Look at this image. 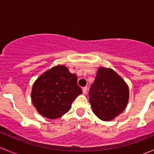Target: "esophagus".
I'll return each instance as SVG.
<instances>
[{"instance_id":"1","label":"esophagus","mask_w":154,"mask_h":154,"mask_svg":"<svg viewBox=\"0 0 154 154\" xmlns=\"http://www.w3.org/2000/svg\"><path fill=\"white\" fill-rule=\"evenodd\" d=\"M87 89H88V88H87L86 86V87H83V94H86Z\"/></svg>"}]
</instances>
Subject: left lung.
<instances>
[{
    "label": "left lung",
    "instance_id": "left-lung-1",
    "mask_svg": "<svg viewBox=\"0 0 154 154\" xmlns=\"http://www.w3.org/2000/svg\"><path fill=\"white\" fill-rule=\"evenodd\" d=\"M88 94L93 112L100 120L109 122L125 109L129 87L114 70L100 67Z\"/></svg>",
    "mask_w": 154,
    "mask_h": 154
}]
</instances>
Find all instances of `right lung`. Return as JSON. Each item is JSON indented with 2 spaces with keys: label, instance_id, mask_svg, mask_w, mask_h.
Returning <instances> with one entry per match:
<instances>
[{
  "label": "right lung",
  "instance_id": "add662e5",
  "mask_svg": "<svg viewBox=\"0 0 154 154\" xmlns=\"http://www.w3.org/2000/svg\"><path fill=\"white\" fill-rule=\"evenodd\" d=\"M82 94L77 77L58 65L43 73L34 82L31 100L37 112L48 119H56L71 109L74 99Z\"/></svg>",
  "mask_w": 154,
  "mask_h": 154
}]
</instances>
